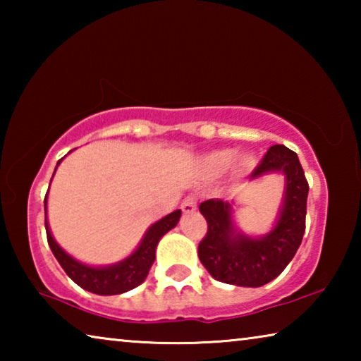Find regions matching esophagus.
<instances>
[{"instance_id":"1","label":"esophagus","mask_w":361,"mask_h":361,"mask_svg":"<svg viewBox=\"0 0 361 361\" xmlns=\"http://www.w3.org/2000/svg\"><path fill=\"white\" fill-rule=\"evenodd\" d=\"M195 209H197V197L195 195H188L181 202V210L185 213H192Z\"/></svg>"}]
</instances>
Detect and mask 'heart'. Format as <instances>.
<instances>
[{"mask_svg": "<svg viewBox=\"0 0 361 361\" xmlns=\"http://www.w3.org/2000/svg\"><path fill=\"white\" fill-rule=\"evenodd\" d=\"M234 161H235L234 151H229V149L215 151L204 159V167L212 173H221V172H224V170H228L232 164H234ZM250 162H252V159H250L248 156H243L240 159L242 167H248Z\"/></svg>", "mask_w": 361, "mask_h": 361, "instance_id": "heart-1", "label": "heart"}]
</instances>
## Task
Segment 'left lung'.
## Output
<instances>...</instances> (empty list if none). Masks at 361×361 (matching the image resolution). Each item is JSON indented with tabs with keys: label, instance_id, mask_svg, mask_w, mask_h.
Wrapping results in <instances>:
<instances>
[{
	"label": "left lung",
	"instance_id": "left-lung-1",
	"mask_svg": "<svg viewBox=\"0 0 361 361\" xmlns=\"http://www.w3.org/2000/svg\"><path fill=\"white\" fill-rule=\"evenodd\" d=\"M266 172H283L286 189L276 228L261 239L235 231L231 204L209 199L199 205L207 219V234L197 248L199 259L219 282L253 288L266 285L283 272L301 245L309 183L298 154L283 145L271 146L252 172V178Z\"/></svg>",
	"mask_w": 361,
	"mask_h": 361
}]
</instances>
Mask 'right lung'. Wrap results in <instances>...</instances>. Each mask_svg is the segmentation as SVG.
I'll list each match as a JSON object with an SVG mask.
<instances>
[{
  "instance_id": "right-lung-1",
  "label": "right lung",
  "mask_w": 361,
  "mask_h": 361,
  "mask_svg": "<svg viewBox=\"0 0 361 361\" xmlns=\"http://www.w3.org/2000/svg\"><path fill=\"white\" fill-rule=\"evenodd\" d=\"M60 161H62V159H60ZM60 161L57 162V166ZM54 173H56V170H54ZM47 194L49 189L44 197V215L47 212ZM180 216L181 212L175 210L166 218L159 219L157 223L152 224L151 228L146 231L140 247L129 256V258L108 267L85 266L82 262L73 259L70 255H66L63 250L57 245V242L54 240L51 229H49L47 224V218L46 235L47 243L49 247H51L54 256H56L57 261L60 262V266L63 267L66 276H68L76 285L90 293H95V295H121V293L129 291L132 288H135V286H138L142 282H145L152 262L156 259V247L159 240H161V237L164 234H167L170 229L175 228L176 223L180 221Z\"/></svg>"
}]
</instances>
